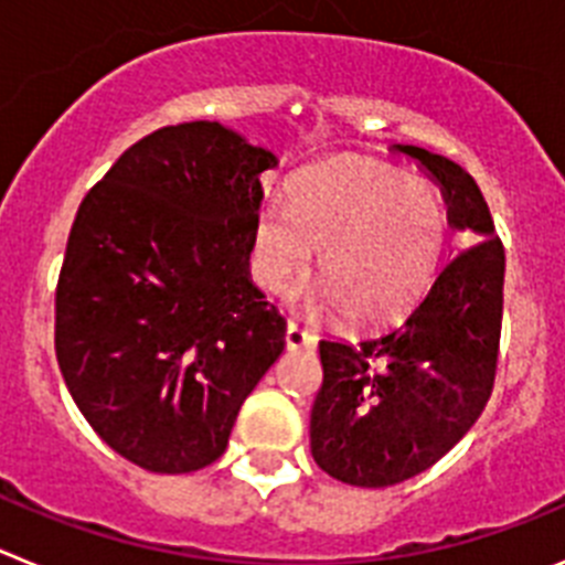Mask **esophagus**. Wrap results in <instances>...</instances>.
Segmentation results:
<instances>
[{
    "label": "esophagus",
    "mask_w": 565,
    "mask_h": 565,
    "mask_svg": "<svg viewBox=\"0 0 565 565\" xmlns=\"http://www.w3.org/2000/svg\"><path fill=\"white\" fill-rule=\"evenodd\" d=\"M313 344H317V337L306 328H299L297 322H288L286 328V348L288 351H311Z\"/></svg>",
    "instance_id": "esophagus-1"
}]
</instances>
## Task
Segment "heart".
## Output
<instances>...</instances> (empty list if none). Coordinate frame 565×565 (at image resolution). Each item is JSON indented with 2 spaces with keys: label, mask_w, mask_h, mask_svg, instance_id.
Masks as SVG:
<instances>
[{
  "label": "heart",
  "mask_w": 565,
  "mask_h": 565,
  "mask_svg": "<svg viewBox=\"0 0 565 565\" xmlns=\"http://www.w3.org/2000/svg\"><path fill=\"white\" fill-rule=\"evenodd\" d=\"M450 214L433 183L376 163H331L299 174L291 203L257 206L254 271L288 294L319 248V282L344 319L376 326L424 297L441 266Z\"/></svg>",
  "instance_id": "b5f03b06"
}]
</instances>
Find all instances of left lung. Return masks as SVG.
<instances>
[{"label":"left lung","mask_w":565,"mask_h":565,"mask_svg":"<svg viewBox=\"0 0 565 565\" xmlns=\"http://www.w3.org/2000/svg\"><path fill=\"white\" fill-rule=\"evenodd\" d=\"M441 186L467 248L404 322L362 342H319L313 461L351 487H393L430 469L483 413L495 384L507 254L481 189L444 154L393 143Z\"/></svg>","instance_id":"left-lung-1"}]
</instances>
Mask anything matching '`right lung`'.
Listing matches in <instances>:
<instances>
[{"instance_id":"add662e5","label":"right lung","mask_w":565,"mask_h":565,"mask_svg":"<svg viewBox=\"0 0 565 565\" xmlns=\"http://www.w3.org/2000/svg\"><path fill=\"white\" fill-rule=\"evenodd\" d=\"M277 167L217 121L154 129L89 189L56 288V359L89 427L149 472L226 452L286 348L252 282L259 174Z\"/></svg>"}]
</instances>
